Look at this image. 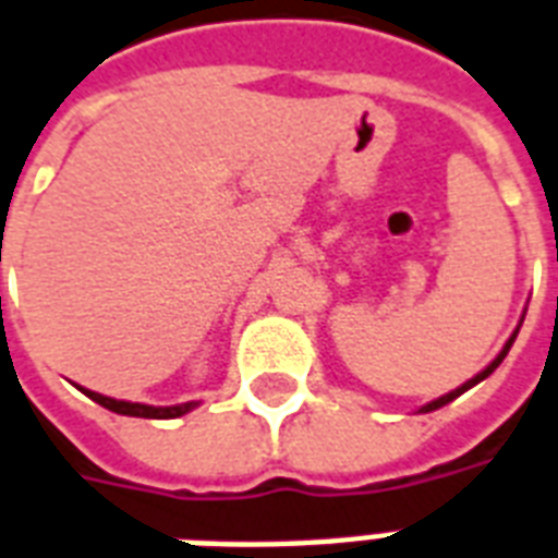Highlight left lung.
Listing matches in <instances>:
<instances>
[{
  "mask_svg": "<svg viewBox=\"0 0 558 558\" xmlns=\"http://www.w3.org/2000/svg\"><path fill=\"white\" fill-rule=\"evenodd\" d=\"M515 336H518V330H515V333H512V339H509V342H506V345H504V351H500V354H497V356H495V363H492V365H486V368H483V372H480V374H477V377H471V380H468V383H462V386H459V389H453V392H448V395H441L439 401H433V403H427V407H424V410H421V412H433V410H439V407H445V403H450V401H453V398H459V395L465 392V389H471V386H477V383H480V380H486L488 374L495 372L497 365L504 363V356H506V354H509V348H512V342H515Z\"/></svg>",
  "mask_w": 558,
  "mask_h": 558,
  "instance_id": "left-lung-1",
  "label": "left lung"
}]
</instances>
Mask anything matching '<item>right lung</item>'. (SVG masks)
I'll list each match as a JSON object with an SVG mask.
<instances>
[{
	"label": "right lung",
	"mask_w": 558,
	"mask_h": 558,
	"mask_svg": "<svg viewBox=\"0 0 558 558\" xmlns=\"http://www.w3.org/2000/svg\"><path fill=\"white\" fill-rule=\"evenodd\" d=\"M84 395L90 398V401L101 403L105 410L119 412V415H134V418H178V415H184L195 407V401L181 403V407H146V403H131V401H117V398H105L99 392H90V389H84Z\"/></svg>",
	"instance_id": "1"
}]
</instances>
